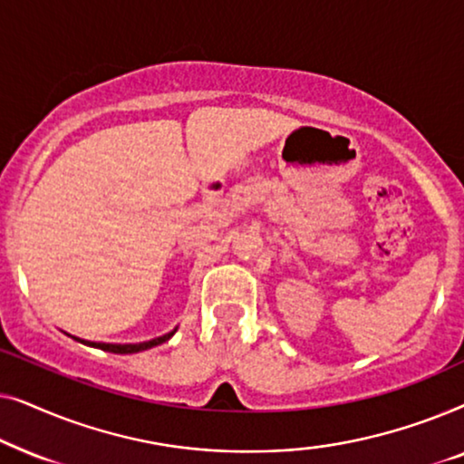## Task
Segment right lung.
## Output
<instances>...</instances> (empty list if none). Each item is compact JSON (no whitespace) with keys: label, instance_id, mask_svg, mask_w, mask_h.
I'll use <instances>...</instances> for the list:
<instances>
[{"label":"right lung","instance_id":"add662e5","mask_svg":"<svg viewBox=\"0 0 464 464\" xmlns=\"http://www.w3.org/2000/svg\"><path fill=\"white\" fill-rule=\"evenodd\" d=\"M175 334V329L167 335H160V338L156 340H150V342H141V344H103V342H84L88 346H94V348H101V351H107V353H116V354H130V353H141V351H148L151 346H158L162 344V342H167L170 335Z\"/></svg>","mask_w":464,"mask_h":464}]
</instances>
